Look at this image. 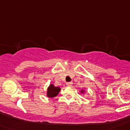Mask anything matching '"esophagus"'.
Listing matches in <instances>:
<instances>
[{"instance_id": "34e87169", "label": "esophagus", "mask_w": 130, "mask_h": 130, "mask_svg": "<svg viewBox=\"0 0 130 130\" xmlns=\"http://www.w3.org/2000/svg\"><path fill=\"white\" fill-rule=\"evenodd\" d=\"M72 84H73V83L72 82H67V83H66V85L67 86H69V87H71V86H72Z\"/></svg>"}]
</instances>
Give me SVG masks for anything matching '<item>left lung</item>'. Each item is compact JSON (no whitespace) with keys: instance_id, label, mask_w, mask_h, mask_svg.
<instances>
[{"instance_id":"8db88e82","label":"left lung","mask_w":130,"mask_h":130,"mask_svg":"<svg viewBox=\"0 0 130 130\" xmlns=\"http://www.w3.org/2000/svg\"><path fill=\"white\" fill-rule=\"evenodd\" d=\"M80 91V94H84V93H85L86 92L85 89H81Z\"/></svg>"}]
</instances>
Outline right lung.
I'll use <instances>...</instances> for the list:
<instances>
[{
	"label": "right lung",
	"instance_id": "right-lung-1",
	"mask_svg": "<svg viewBox=\"0 0 130 130\" xmlns=\"http://www.w3.org/2000/svg\"><path fill=\"white\" fill-rule=\"evenodd\" d=\"M60 90H61V88L60 87H55L53 84H50L47 88L46 96L49 98L53 99L58 94Z\"/></svg>",
	"mask_w": 130,
	"mask_h": 130
}]
</instances>
